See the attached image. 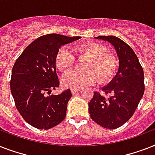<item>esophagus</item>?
<instances>
[{
	"label": "esophagus",
	"instance_id": "34e87169",
	"mask_svg": "<svg viewBox=\"0 0 155 155\" xmlns=\"http://www.w3.org/2000/svg\"><path fill=\"white\" fill-rule=\"evenodd\" d=\"M80 90L79 89H71V93H72V95H75V93H77L78 92H79Z\"/></svg>",
	"mask_w": 155,
	"mask_h": 155
}]
</instances>
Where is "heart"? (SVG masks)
I'll return each instance as SVG.
<instances>
[{
	"label": "heart",
	"mask_w": 155,
	"mask_h": 155,
	"mask_svg": "<svg viewBox=\"0 0 155 155\" xmlns=\"http://www.w3.org/2000/svg\"><path fill=\"white\" fill-rule=\"evenodd\" d=\"M78 56H86V71H71L63 75L62 84L65 87L80 89L98 81L106 83L113 77L117 70V60L113 54L108 53V49L98 42H87L79 44L74 48ZM75 58L67 48L58 50L54 58V63L58 70L67 72L73 68Z\"/></svg>",
	"instance_id": "1"
}]
</instances>
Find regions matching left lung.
Segmentation results:
<instances>
[{
  "instance_id": "1",
  "label": "left lung",
  "mask_w": 155,
  "mask_h": 155,
  "mask_svg": "<svg viewBox=\"0 0 155 155\" xmlns=\"http://www.w3.org/2000/svg\"><path fill=\"white\" fill-rule=\"evenodd\" d=\"M95 38L113 45L119 59V68L113 80L102 87L110 96L104 97L94 92L88 103V111L95 122L105 129L114 130L130 120L143 97L144 72L134 51L119 38L109 35Z\"/></svg>"
}]
</instances>
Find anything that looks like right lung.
<instances>
[{"label": "right lung", "mask_w": 155, "mask_h": 155, "mask_svg": "<svg viewBox=\"0 0 155 155\" xmlns=\"http://www.w3.org/2000/svg\"><path fill=\"white\" fill-rule=\"evenodd\" d=\"M81 37L49 34L32 42L16 60L10 90L23 119L39 130H49L62 122L71 97L70 89L47 96L59 86L54 58L62 46Z\"/></svg>", "instance_id": "add662e5"}]
</instances>
